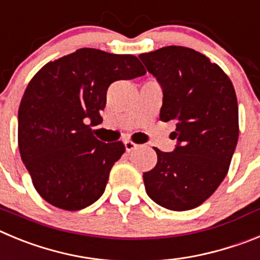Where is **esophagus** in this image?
I'll list each match as a JSON object with an SVG mask.
<instances>
[{
    "label": "esophagus",
    "mask_w": 260,
    "mask_h": 260,
    "mask_svg": "<svg viewBox=\"0 0 260 260\" xmlns=\"http://www.w3.org/2000/svg\"><path fill=\"white\" fill-rule=\"evenodd\" d=\"M124 147H125V151L127 153H131V151H133L137 147V145L135 144V142L129 141V140H125L124 141Z\"/></svg>",
    "instance_id": "34e87169"
}]
</instances>
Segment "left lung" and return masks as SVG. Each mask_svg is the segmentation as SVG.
Returning a JSON list of instances; mask_svg holds the SVG:
<instances>
[{"label":"left lung","mask_w":260,"mask_h":260,"mask_svg":"<svg viewBox=\"0 0 260 260\" xmlns=\"http://www.w3.org/2000/svg\"><path fill=\"white\" fill-rule=\"evenodd\" d=\"M163 90L159 118L176 121L174 151L155 149L156 166L144 174L147 196L172 211L202 205L228 172L238 140L232 81L206 55L165 46L139 55Z\"/></svg>","instance_id":"left-lung-1"}]
</instances>
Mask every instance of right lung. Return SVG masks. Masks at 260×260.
<instances>
[{
	"label": "right lung",
	"instance_id": "right-lung-1",
	"mask_svg": "<svg viewBox=\"0 0 260 260\" xmlns=\"http://www.w3.org/2000/svg\"><path fill=\"white\" fill-rule=\"evenodd\" d=\"M146 74L139 58L83 48L46 63L34 76L18 111L20 156L37 193L58 209H85L104 194L120 141H100L110 84Z\"/></svg>",
	"mask_w": 260,
	"mask_h": 260
}]
</instances>
